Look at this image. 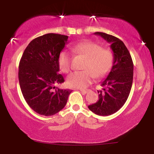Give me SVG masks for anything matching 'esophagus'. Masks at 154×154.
<instances>
[{"label": "esophagus", "instance_id": "esophagus-1", "mask_svg": "<svg viewBox=\"0 0 154 154\" xmlns=\"http://www.w3.org/2000/svg\"><path fill=\"white\" fill-rule=\"evenodd\" d=\"M79 91L82 92V94H86V93H88V91H89V90H84V89H79Z\"/></svg>", "mask_w": 154, "mask_h": 154}]
</instances>
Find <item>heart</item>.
I'll return each instance as SVG.
<instances>
[{
	"label": "heart",
	"instance_id": "b5f03b06",
	"mask_svg": "<svg viewBox=\"0 0 154 154\" xmlns=\"http://www.w3.org/2000/svg\"><path fill=\"white\" fill-rule=\"evenodd\" d=\"M74 53L87 56L83 71L72 72L67 77L70 87L83 88L91 84L96 77H101L110 71L113 64L114 56L108 48H103L92 41H83L72 47ZM60 69L68 73L72 69V56L67 51H62L59 57Z\"/></svg>",
	"mask_w": 154,
	"mask_h": 154
}]
</instances>
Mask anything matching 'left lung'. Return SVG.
Returning a JSON list of instances; mask_svg holds the SVG:
<instances>
[{
	"mask_svg": "<svg viewBox=\"0 0 154 154\" xmlns=\"http://www.w3.org/2000/svg\"><path fill=\"white\" fill-rule=\"evenodd\" d=\"M108 43L114 53L113 66L106 79L98 91L99 100L88 106V109L97 115L109 116L119 111L128 100L133 80V62L128 49L119 38L104 32H95Z\"/></svg>",
	"mask_w": 154,
	"mask_h": 154,
	"instance_id": "obj_1",
	"label": "left lung"
}]
</instances>
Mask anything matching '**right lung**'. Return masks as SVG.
I'll list each match as a JSON object with an SVG mask.
<instances>
[{
  "mask_svg": "<svg viewBox=\"0 0 154 154\" xmlns=\"http://www.w3.org/2000/svg\"><path fill=\"white\" fill-rule=\"evenodd\" d=\"M68 36L48 33L32 40L19 65L21 91L29 106L40 115L52 116L66 106L72 91L56 85L64 82L59 71V57Z\"/></svg>",
  "mask_w": 154,
  "mask_h": 154,
  "instance_id": "1",
  "label": "right lung"
}]
</instances>
